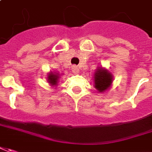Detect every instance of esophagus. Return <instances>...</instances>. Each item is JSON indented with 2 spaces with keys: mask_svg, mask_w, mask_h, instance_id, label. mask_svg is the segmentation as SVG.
<instances>
[{
  "mask_svg": "<svg viewBox=\"0 0 152 152\" xmlns=\"http://www.w3.org/2000/svg\"><path fill=\"white\" fill-rule=\"evenodd\" d=\"M72 72H74V73H78V72H79V69H78V67L77 66H73L72 67Z\"/></svg>",
  "mask_w": 152,
  "mask_h": 152,
  "instance_id": "1",
  "label": "esophagus"
}]
</instances>
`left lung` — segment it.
<instances>
[{
    "label": "left lung",
    "mask_w": 152,
    "mask_h": 152,
    "mask_svg": "<svg viewBox=\"0 0 152 152\" xmlns=\"http://www.w3.org/2000/svg\"><path fill=\"white\" fill-rule=\"evenodd\" d=\"M94 86L99 92H104L111 86L113 77L111 72L104 68L99 67L94 74Z\"/></svg>",
    "instance_id": "1"
}]
</instances>
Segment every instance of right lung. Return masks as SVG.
I'll return each mask as SVG.
<instances>
[{
	"mask_svg": "<svg viewBox=\"0 0 152 152\" xmlns=\"http://www.w3.org/2000/svg\"><path fill=\"white\" fill-rule=\"evenodd\" d=\"M60 76H59L58 73H53V72H50L48 74V77H47V80L48 82L50 83L51 86H56L58 83V79Z\"/></svg>",
	"mask_w": 152,
	"mask_h": 152,
	"instance_id": "obj_1",
	"label": "right lung"
}]
</instances>
